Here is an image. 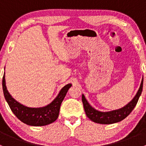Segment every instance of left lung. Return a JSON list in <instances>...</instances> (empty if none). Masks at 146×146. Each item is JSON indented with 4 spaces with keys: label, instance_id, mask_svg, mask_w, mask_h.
Wrapping results in <instances>:
<instances>
[{
    "label": "left lung",
    "instance_id": "left-lung-1",
    "mask_svg": "<svg viewBox=\"0 0 146 146\" xmlns=\"http://www.w3.org/2000/svg\"><path fill=\"white\" fill-rule=\"evenodd\" d=\"M143 83V78L142 79L139 90L136 93V96L129 104H126L123 108L114 110V111H109V112H102V111L95 110V109L92 108L90 105L89 103L85 99V96L82 95V102L87 117L90 120H92V121L95 122V123H101V124H111V123L121 121L126 118V117H128L130 114V113L133 111L134 107H136L138 99H139V97L141 96V92H142Z\"/></svg>",
    "mask_w": 146,
    "mask_h": 146
}]
</instances>
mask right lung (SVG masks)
I'll use <instances>...</instances> for the list:
<instances>
[{
	"label": "right lung",
	"mask_w": 146,
	"mask_h": 146,
	"mask_svg": "<svg viewBox=\"0 0 146 146\" xmlns=\"http://www.w3.org/2000/svg\"><path fill=\"white\" fill-rule=\"evenodd\" d=\"M71 84H68L61 89L57 98L50 104L42 108H29L15 100L8 92L5 80V73L3 77V90L5 100L15 115L22 122L30 126H46L56 120L59 114L61 104Z\"/></svg>",
	"instance_id": "obj_1"
}]
</instances>
